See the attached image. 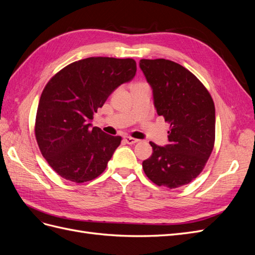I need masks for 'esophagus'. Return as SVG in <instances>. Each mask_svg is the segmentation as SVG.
<instances>
[{"mask_svg": "<svg viewBox=\"0 0 255 255\" xmlns=\"http://www.w3.org/2000/svg\"><path fill=\"white\" fill-rule=\"evenodd\" d=\"M123 139H125V141L127 143H128V144H133V143H136V142L139 141L138 139H136V138L129 137V136H125V138H123Z\"/></svg>", "mask_w": 255, "mask_h": 255, "instance_id": "34e87169", "label": "esophagus"}]
</instances>
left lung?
Here are the masks:
<instances>
[{
    "instance_id": "8db88e82",
    "label": "left lung",
    "mask_w": 255,
    "mask_h": 255,
    "mask_svg": "<svg viewBox=\"0 0 255 255\" xmlns=\"http://www.w3.org/2000/svg\"><path fill=\"white\" fill-rule=\"evenodd\" d=\"M158 116L170 123L168 144L150 142L153 153L143 171L158 186L176 188L203 170L215 142V105L203 84L174 61L141 59Z\"/></svg>"
}]
</instances>
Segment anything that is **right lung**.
Wrapping results in <instances>:
<instances>
[{
  "mask_svg": "<svg viewBox=\"0 0 255 255\" xmlns=\"http://www.w3.org/2000/svg\"><path fill=\"white\" fill-rule=\"evenodd\" d=\"M135 74L132 58L89 57L65 67L44 87L36 139L43 157L65 180L88 182L105 170L121 137L104 133L91 121L113 91Z\"/></svg>",
  "mask_w": 255,
  "mask_h": 255,
  "instance_id": "1",
  "label": "right lung"
}]
</instances>
